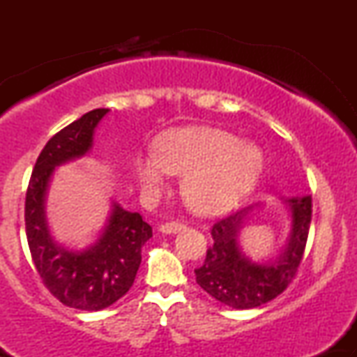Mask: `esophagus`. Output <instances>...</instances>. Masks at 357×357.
<instances>
[{
    "label": "esophagus",
    "mask_w": 357,
    "mask_h": 357,
    "mask_svg": "<svg viewBox=\"0 0 357 357\" xmlns=\"http://www.w3.org/2000/svg\"><path fill=\"white\" fill-rule=\"evenodd\" d=\"M184 225L179 223V221H171V223H165L161 225V228H159V231L165 233V235H173V233H178L184 230Z\"/></svg>",
    "instance_id": "34e87169"
}]
</instances>
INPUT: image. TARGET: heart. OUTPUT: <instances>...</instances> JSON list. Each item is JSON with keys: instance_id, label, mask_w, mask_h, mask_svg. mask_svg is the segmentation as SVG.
Masks as SVG:
<instances>
[{"instance_id": "obj_1", "label": "heart", "mask_w": 357, "mask_h": 357, "mask_svg": "<svg viewBox=\"0 0 357 357\" xmlns=\"http://www.w3.org/2000/svg\"><path fill=\"white\" fill-rule=\"evenodd\" d=\"M264 167L257 146L215 127H176L154 142L153 155H139L134 173L147 192L166 186V176L184 174L183 195L199 215H220L253 190Z\"/></svg>"}]
</instances>
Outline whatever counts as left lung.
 <instances>
[{"label":"left lung","mask_w":357,"mask_h":357,"mask_svg":"<svg viewBox=\"0 0 357 357\" xmlns=\"http://www.w3.org/2000/svg\"><path fill=\"white\" fill-rule=\"evenodd\" d=\"M287 204L292 211L289 243L275 260L265 264H253L238 248V233L253 206L231 213L213 225V245L206 250L202 267L195 270L196 282L204 292L233 309H253L284 292L304 257L312 220V198H290Z\"/></svg>","instance_id":"8db88e82"}]
</instances>
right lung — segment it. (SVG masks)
<instances>
[{
  "label": "right lung",
  "instance_id": "add662e5",
  "mask_svg": "<svg viewBox=\"0 0 357 357\" xmlns=\"http://www.w3.org/2000/svg\"><path fill=\"white\" fill-rule=\"evenodd\" d=\"M109 109H96L56 132L45 144L28 183L24 227L31 260L43 285L63 305L100 310L129 292L141 265V248L153 228L139 213L114 203L100 238L84 252L55 243L45 218V195L56 166L82 158L92 147L93 130Z\"/></svg>",
  "mask_w": 357,
  "mask_h": 357
}]
</instances>
